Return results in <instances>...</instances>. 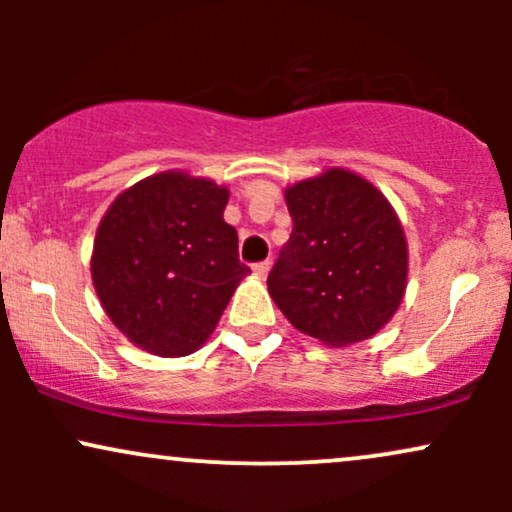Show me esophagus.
I'll return each instance as SVG.
<instances>
[{
  "instance_id": "obj_1",
  "label": "esophagus",
  "mask_w": 512,
  "mask_h": 512,
  "mask_svg": "<svg viewBox=\"0 0 512 512\" xmlns=\"http://www.w3.org/2000/svg\"><path fill=\"white\" fill-rule=\"evenodd\" d=\"M269 267H272V262H269V260H262V262L252 264V272H255L257 276H260V279H264V276L269 274Z\"/></svg>"
}]
</instances>
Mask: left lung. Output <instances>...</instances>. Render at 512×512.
<instances>
[{
  "label": "left lung",
  "mask_w": 512,
  "mask_h": 512,
  "mask_svg": "<svg viewBox=\"0 0 512 512\" xmlns=\"http://www.w3.org/2000/svg\"><path fill=\"white\" fill-rule=\"evenodd\" d=\"M291 238L267 276L296 330L330 346L373 337L407 286V240L387 199L349 170L286 190Z\"/></svg>",
  "instance_id": "left-lung-1"
}]
</instances>
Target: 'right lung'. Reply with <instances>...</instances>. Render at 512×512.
<instances>
[{
    "instance_id": "right-lung-1",
    "label": "right lung",
    "mask_w": 512,
    "mask_h": 512,
    "mask_svg": "<svg viewBox=\"0 0 512 512\" xmlns=\"http://www.w3.org/2000/svg\"><path fill=\"white\" fill-rule=\"evenodd\" d=\"M228 190L187 173H158L122 192L96 233L91 276L105 313L156 356L197 351L238 281V233L223 221Z\"/></svg>"
}]
</instances>
